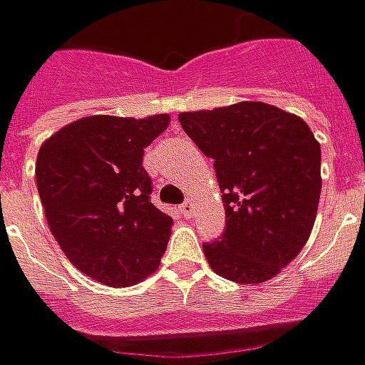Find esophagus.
<instances>
[{"label": "esophagus", "mask_w": 365, "mask_h": 365, "mask_svg": "<svg viewBox=\"0 0 365 365\" xmlns=\"http://www.w3.org/2000/svg\"><path fill=\"white\" fill-rule=\"evenodd\" d=\"M180 213H182V215H185L187 219L192 217V215H195V205L190 203V201L182 203V205H180Z\"/></svg>", "instance_id": "obj_1"}]
</instances>
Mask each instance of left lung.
<instances>
[{"mask_svg": "<svg viewBox=\"0 0 365 365\" xmlns=\"http://www.w3.org/2000/svg\"><path fill=\"white\" fill-rule=\"evenodd\" d=\"M182 130L213 158L225 230L203 244L211 270L237 284L274 278L307 244L321 197V146L278 107L242 101L185 111Z\"/></svg>", "mask_w": 365, "mask_h": 365, "instance_id": "obj_1", "label": "left lung"}]
</instances>
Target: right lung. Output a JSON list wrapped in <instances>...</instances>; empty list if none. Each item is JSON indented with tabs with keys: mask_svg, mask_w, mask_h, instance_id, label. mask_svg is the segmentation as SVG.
<instances>
[{
	"mask_svg": "<svg viewBox=\"0 0 365 365\" xmlns=\"http://www.w3.org/2000/svg\"><path fill=\"white\" fill-rule=\"evenodd\" d=\"M170 123L89 115L64 125L40 146L36 185L64 256L89 278L121 288L156 272L173 217L150 201L144 150Z\"/></svg>",
	"mask_w": 365,
	"mask_h": 365,
	"instance_id": "add662e5",
	"label": "right lung"
}]
</instances>
